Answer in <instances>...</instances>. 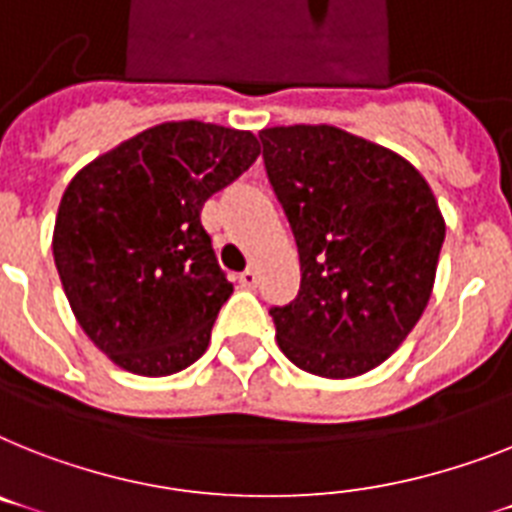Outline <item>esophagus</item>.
I'll return each instance as SVG.
<instances>
[{"label":"esophagus","instance_id":"1","mask_svg":"<svg viewBox=\"0 0 512 512\" xmlns=\"http://www.w3.org/2000/svg\"><path fill=\"white\" fill-rule=\"evenodd\" d=\"M240 285H243V287L259 285V269H256V266H248L246 272L240 274Z\"/></svg>","mask_w":512,"mask_h":512}]
</instances>
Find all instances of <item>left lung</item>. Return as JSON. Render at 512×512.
I'll return each mask as SVG.
<instances>
[{
  "label": "left lung",
  "instance_id": "left-lung-1",
  "mask_svg": "<svg viewBox=\"0 0 512 512\" xmlns=\"http://www.w3.org/2000/svg\"><path fill=\"white\" fill-rule=\"evenodd\" d=\"M301 290L269 314L298 369L350 379L400 348L432 298L445 219L411 162L332 125L259 133Z\"/></svg>",
  "mask_w": 512,
  "mask_h": 512
}]
</instances>
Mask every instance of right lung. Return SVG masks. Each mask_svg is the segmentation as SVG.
<instances>
[{"mask_svg":"<svg viewBox=\"0 0 512 512\" xmlns=\"http://www.w3.org/2000/svg\"><path fill=\"white\" fill-rule=\"evenodd\" d=\"M259 154L248 130L162 122L70 180L54 264L83 332L120 369L170 377L204 356L232 282L201 209Z\"/></svg>","mask_w":512,"mask_h":512,"instance_id":"add662e5","label":"right lung"}]
</instances>
